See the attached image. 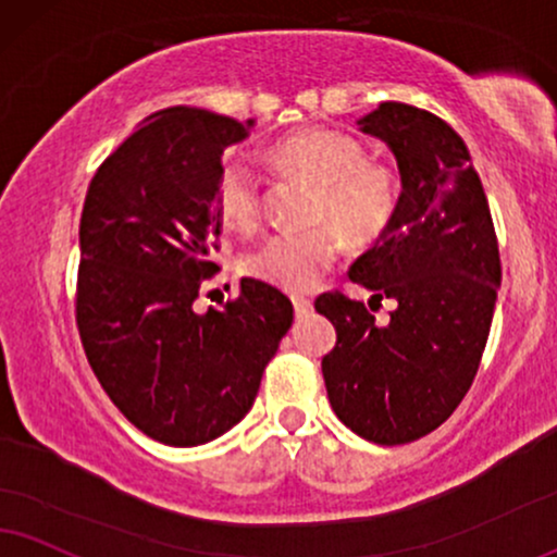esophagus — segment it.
<instances>
[{
    "label": "esophagus",
    "mask_w": 557,
    "mask_h": 557,
    "mask_svg": "<svg viewBox=\"0 0 557 557\" xmlns=\"http://www.w3.org/2000/svg\"><path fill=\"white\" fill-rule=\"evenodd\" d=\"M292 305H294V312H297V318H307V314L312 312V299L307 297H292Z\"/></svg>",
    "instance_id": "1"
}]
</instances>
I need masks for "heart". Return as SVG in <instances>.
Instances as JSON below:
<instances>
[{
  "mask_svg": "<svg viewBox=\"0 0 557 557\" xmlns=\"http://www.w3.org/2000/svg\"><path fill=\"white\" fill-rule=\"evenodd\" d=\"M271 160L286 173L318 185V222L338 224L351 239H374L387 230L397 211L400 185L387 164L367 162V152L351 136L307 128L278 141ZM216 206L224 224L252 230L260 219V183L245 160H226L219 170ZM341 235L333 226L281 230L268 235L245 256L247 276L284 292H307L338 258Z\"/></svg>",
  "mask_w": 557,
  "mask_h": 557,
  "instance_id": "heart-1",
  "label": "heart"
}]
</instances>
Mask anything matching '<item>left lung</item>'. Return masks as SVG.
I'll list each match as a JSON object with an SVG mask.
<instances>
[{
    "mask_svg": "<svg viewBox=\"0 0 557 557\" xmlns=\"http://www.w3.org/2000/svg\"><path fill=\"white\" fill-rule=\"evenodd\" d=\"M356 123L395 154L403 190L393 222L348 276L395 310L380 325L363 301L322 294L314 310L338 335L322 376L354 434L395 446L431 434L468 395L491 333L500 258L483 183L449 123L405 102H380Z\"/></svg>",
    "mask_w": 557,
    "mask_h": 557,
    "instance_id": "8db88e82",
    "label": "left lung"
}]
</instances>
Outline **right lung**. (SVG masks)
<instances>
[{
	"label": "right lung",
	"mask_w": 557,
	"mask_h": 557,
	"mask_svg": "<svg viewBox=\"0 0 557 557\" xmlns=\"http://www.w3.org/2000/svg\"><path fill=\"white\" fill-rule=\"evenodd\" d=\"M256 121L201 108L149 115L100 164L79 222L77 325L115 408L154 442L198 446L256 403L292 327V301L256 278L222 310L196 312L219 271L222 154Z\"/></svg>",
	"instance_id": "right-lung-1"
}]
</instances>
